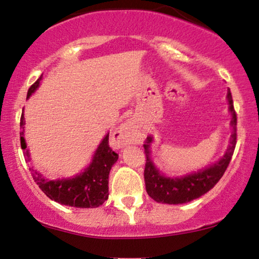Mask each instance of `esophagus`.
Instances as JSON below:
<instances>
[{
  "mask_svg": "<svg viewBox=\"0 0 259 259\" xmlns=\"http://www.w3.org/2000/svg\"><path fill=\"white\" fill-rule=\"evenodd\" d=\"M117 139L120 144H130L135 143L140 140V132L137 129L136 124L133 122L124 123L117 132Z\"/></svg>",
  "mask_w": 259,
  "mask_h": 259,
  "instance_id": "34e87169",
  "label": "esophagus"
}]
</instances>
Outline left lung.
Listing matches in <instances>:
<instances>
[{"label":"left lung","mask_w":259,"mask_h":259,"mask_svg":"<svg viewBox=\"0 0 259 259\" xmlns=\"http://www.w3.org/2000/svg\"><path fill=\"white\" fill-rule=\"evenodd\" d=\"M227 101L230 105L229 110L232 115L231 125L233 127L230 146L219 161L204 169L180 178L164 177L156 169L151 161L150 144L153 143V137H147L146 142L143 144L147 158L146 168H144V181H146L147 193L151 199L156 202H162V204H186V202L200 198L218 184L232 158L237 143V113L234 111L232 95H231L230 90L227 92Z\"/></svg>","instance_id":"8db88e82"}]
</instances>
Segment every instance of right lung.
<instances>
[{
  "label": "right lung",
  "mask_w": 259,
  "mask_h": 259,
  "mask_svg": "<svg viewBox=\"0 0 259 259\" xmlns=\"http://www.w3.org/2000/svg\"><path fill=\"white\" fill-rule=\"evenodd\" d=\"M42 75L30 86L27 94V98L30 97L35 90L39 88L40 80ZM20 125L22 132L20 133L21 148L26 161L29 162V150L26 149L25 141V116L21 115ZM118 160V154H116L109 146V134L99 144L92 158V162L84 171L79 175H75L71 179H61V180H47L42 174L29 168L32 171V177L36 185H39L41 191L51 200L59 202L61 205H67L71 207L79 208H95L104 204L109 198V174L113 163Z\"/></svg>",
  "instance_id": "1"
}]
</instances>
